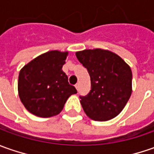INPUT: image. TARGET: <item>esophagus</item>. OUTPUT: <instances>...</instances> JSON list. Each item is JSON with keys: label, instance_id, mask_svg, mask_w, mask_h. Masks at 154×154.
Instances as JSON below:
<instances>
[{"label": "esophagus", "instance_id": "34e87169", "mask_svg": "<svg viewBox=\"0 0 154 154\" xmlns=\"http://www.w3.org/2000/svg\"><path fill=\"white\" fill-rule=\"evenodd\" d=\"M75 87L77 88V90H79V87H80V86H79V83H77V84L75 85Z\"/></svg>", "mask_w": 154, "mask_h": 154}]
</instances>
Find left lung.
<instances>
[{"mask_svg":"<svg viewBox=\"0 0 154 154\" xmlns=\"http://www.w3.org/2000/svg\"><path fill=\"white\" fill-rule=\"evenodd\" d=\"M77 60L86 67L91 77V90L81 98L88 117L107 121L125 108L132 93V72L120 56L101 48L76 52Z\"/></svg>","mask_w":154,"mask_h":154,"instance_id":"8db88e82","label":"left lung"}]
</instances>
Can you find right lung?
<instances>
[{"mask_svg":"<svg viewBox=\"0 0 154 154\" xmlns=\"http://www.w3.org/2000/svg\"><path fill=\"white\" fill-rule=\"evenodd\" d=\"M68 52L51 50L29 61L19 72L18 92L26 110L40 118L60 112L72 94L77 93L62 71Z\"/></svg>","mask_w":154,"mask_h":154,"instance_id":"add662e5","label":"right lung"}]
</instances>
